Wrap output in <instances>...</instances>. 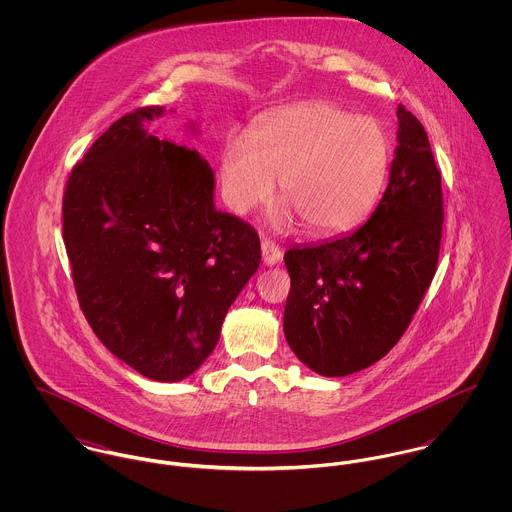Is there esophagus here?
I'll return each instance as SVG.
<instances>
[{"instance_id":"esophagus-1","label":"esophagus","mask_w":512,"mask_h":512,"mask_svg":"<svg viewBox=\"0 0 512 512\" xmlns=\"http://www.w3.org/2000/svg\"><path fill=\"white\" fill-rule=\"evenodd\" d=\"M282 260V250L272 240H262V262L266 266H276Z\"/></svg>"}]
</instances>
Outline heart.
Returning a JSON list of instances; mask_svg holds the SVG:
<instances>
[{"mask_svg": "<svg viewBox=\"0 0 512 512\" xmlns=\"http://www.w3.org/2000/svg\"><path fill=\"white\" fill-rule=\"evenodd\" d=\"M390 167V140L374 118L311 100L260 122L252 142L232 134L220 153L226 205L246 215L272 201L276 179L288 203L278 222L301 220L319 236L347 232L374 209Z\"/></svg>", "mask_w": 512, "mask_h": 512, "instance_id": "heart-1", "label": "heart"}]
</instances>
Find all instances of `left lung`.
Wrapping results in <instances>:
<instances>
[{
    "label": "left lung",
    "mask_w": 512,
    "mask_h": 512,
    "mask_svg": "<svg viewBox=\"0 0 512 512\" xmlns=\"http://www.w3.org/2000/svg\"><path fill=\"white\" fill-rule=\"evenodd\" d=\"M388 185L374 213L349 234L295 244L284 333L295 357L321 376L380 361L408 329L438 268L441 173L428 134L402 104Z\"/></svg>",
    "instance_id": "obj_1"
}]
</instances>
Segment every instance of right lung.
I'll return each mask as SVG.
<instances>
[{"instance_id": "right-lung-1", "label": "right lung", "mask_w": 512, "mask_h": 512, "mask_svg": "<svg viewBox=\"0 0 512 512\" xmlns=\"http://www.w3.org/2000/svg\"><path fill=\"white\" fill-rule=\"evenodd\" d=\"M163 114H126L74 165L63 236L78 303L102 345L151 380L177 382L215 351L262 252L248 222L215 207L209 161L149 132Z\"/></svg>"}]
</instances>
